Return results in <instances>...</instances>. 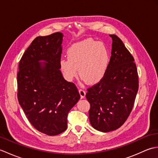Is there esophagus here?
<instances>
[{
    "label": "esophagus",
    "mask_w": 158,
    "mask_h": 158,
    "mask_svg": "<svg viewBox=\"0 0 158 158\" xmlns=\"http://www.w3.org/2000/svg\"><path fill=\"white\" fill-rule=\"evenodd\" d=\"M79 92L80 94V96H81V98H84L85 96V94H86L85 90L83 89H79Z\"/></svg>",
    "instance_id": "34e87169"
}]
</instances>
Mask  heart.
I'll use <instances>...</instances> for the list:
<instances>
[{"label":"heart","mask_w":158,"mask_h":158,"mask_svg":"<svg viewBox=\"0 0 158 158\" xmlns=\"http://www.w3.org/2000/svg\"><path fill=\"white\" fill-rule=\"evenodd\" d=\"M67 58L60 61V68L64 78L71 81L79 75L89 84H96L105 76L110 54L102 43L86 39L76 43L67 49Z\"/></svg>","instance_id":"heart-1"}]
</instances>
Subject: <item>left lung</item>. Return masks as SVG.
Segmentation results:
<instances>
[{
    "label": "left lung",
    "mask_w": 158,
    "mask_h": 158,
    "mask_svg": "<svg viewBox=\"0 0 158 158\" xmlns=\"http://www.w3.org/2000/svg\"><path fill=\"white\" fill-rule=\"evenodd\" d=\"M112 38L111 56L104 78L88 89L89 122L102 132L122 126L132 111L139 89L135 59L118 36Z\"/></svg>",
    "instance_id": "8db88e82"
}]
</instances>
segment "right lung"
<instances>
[{
  "label": "right lung",
  "instance_id": "obj_1",
  "mask_svg": "<svg viewBox=\"0 0 158 158\" xmlns=\"http://www.w3.org/2000/svg\"><path fill=\"white\" fill-rule=\"evenodd\" d=\"M63 36L61 32L37 36L19 63V105L34 127L49 136L66 130L68 113L80 99L75 85L60 70Z\"/></svg>",
  "mask_w": 158,
  "mask_h": 158
}]
</instances>
